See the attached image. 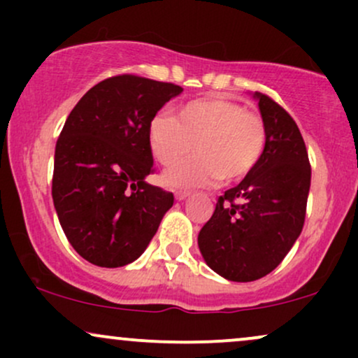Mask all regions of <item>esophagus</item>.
Instances as JSON below:
<instances>
[{"label": "esophagus", "instance_id": "1", "mask_svg": "<svg viewBox=\"0 0 358 358\" xmlns=\"http://www.w3.org/2000/svg\"><path fill=\"white\" fill-rule=\"evenodd\" d=\"M188 196H190V193H188V192H176L175 193V199L180 200V202H182V200H185V199H188Z\"/></svg>", "mask_w": 358, "mask_h": 358}]
</instances>
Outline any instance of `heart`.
Returning a JSON list of instances; mask_svg holds the SVG:
<instances>
[{
	"instance_id": "1",
	"label": "heart",
	"mask_w": 358,
	"mask_h": 358,
	"mask_svg": "<svg viewBox=\"0 0 358 358\" xmlns=\"http://www.w3.org/2000/svg\"><path fill=\"white\" fill-rule=\"evenodd\" d=\"M150 146L162 165L171 166L195 146L196 155L163 175L171 188L234 183L248 176L266 148V126L236 102L207 97L182 106L175 116L159 114L150 124Z\"/></svg>"
}]
</instances>
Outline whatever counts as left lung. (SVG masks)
<instances>
[{"instance_id": "8db88e82", "label": "left lung", "mask_w": 358, "mask_h": 358, "mask_svg": "<svg viewBox=\"0 0 358 358\" xmlns=\"http://www.w3.org/2000/svg\"><path fill=\"white\" fill-rule=\"evenodd\" d=\"M266 126V148L254 170L219 196L199 234L212 271L229 281L264 278L286 257L303 231L311 168L296 122L261 92L252 94Z\"/></svg>"}]
</instances>
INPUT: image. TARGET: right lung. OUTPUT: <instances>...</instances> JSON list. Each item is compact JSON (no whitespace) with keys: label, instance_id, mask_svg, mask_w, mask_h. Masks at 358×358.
Wrapping results in <instances>:
<instances>
[{"label":"right lung","instance_id":"obj_1","mask_svg":"<svg viewBox=\"0 0 358 358\" xmlns=\"http://www.w3.org/2000/svg\"><path fill=\"white\" fill-rule=\"evenodd\" d=\"M180 85L138 76L94 85L69 114L55 146L52 196L73 249L101 268L145 252L173 193L146 182L153 171L150 124Z\"/></svg>","mask_w":358,"mask_h":358}]
</instances>
